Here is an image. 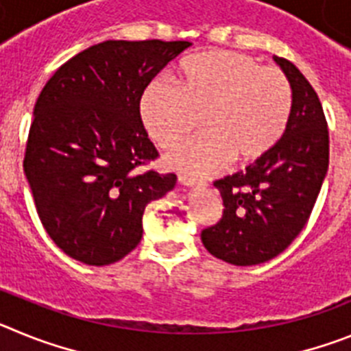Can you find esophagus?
Segmentation results:
<instances>
[{
  "label": "esophagus",
  "mask_w": 351,
  "mask_h": 351,
  "mask_svg": "<svg viewBox=\"0 0 351 351\" xmlns=\"http://www.w3.org/2000/svg\"><path fill=\"white\" fill-rule=\"evenodd\" d=\"M179 182L184 186H206L207 184L204 179L191 178V176H186V173H181V176H179Z\"/></svg>",
  "instance_id": "esophagus-1"
}]
</instances>
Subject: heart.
<instances>
[{
  "label": "heart",
  "instance_id": "obj_1",
  "mask_svg": "<svg viewBox=\"0 0 351 351\" xmlns=\"http://www.w3.org/2000/svg\"><path fill=\"white\" fill-rule=\"evenodd\" d=\"M293 91L283 70L262 66L232 51H207L179 64L178 84L158 77L138 98V117L160 147L178 144L202 116L206 132L167 156L173 169L210 173L232 158L250 163L267 154L287 132Z\"/></svg>",
  "mask_w": 351,
  "mask_h": 351
}]
</instances>
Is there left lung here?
<instances>
[{"label":"left lung","mask_w":351,"mask_h":351,"mask_svg":"<svg viewBox=\"0 0 351 351\" xmlns=\"http://www.w3.org/2000/svg\"><path fill=\"white\" fill-rule=\"evenodd\" d=\"M274 61L293 91L287 132L246 170L214 181L225 209L202 230L210 255L232 265H256L287 250L308 223L328 169V128L318 95L291 61Z\"/></svg>","instance_id":"left-lung-1"}]
</instances>
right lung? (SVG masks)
<instances>
[{
    "instance_id": "1",
    "label": "right lung",
    "mask_w": 351,
    "mask_h": 351,
    "mask_svg": "<svg viewBox=\"0 0 351 351\" xmlns=\"http://www.w3.org/2000/svg\"><path fill=\"white\" fill-rule=\"evenodd\" d=\"M190 42L107 40L61 64L35 104L24 172L56 246L88 265L125 258L142 239V214L176 186L158 158L138 98Z\"/></svg>"
}]
</instances>
